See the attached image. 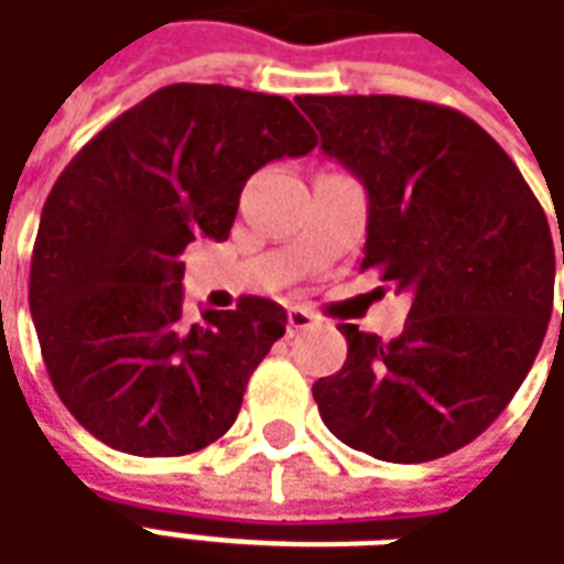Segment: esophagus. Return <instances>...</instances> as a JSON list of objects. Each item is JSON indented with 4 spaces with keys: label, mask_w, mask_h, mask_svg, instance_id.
<instances>
[{
    "label": "esophagus",
    "mask_w": 564,
    "mask_h": 564,
    "mask_svg": "<svg viewBox=\"0 0 564 564\" xmlns=\"http://www.w3.org/2000/svg\"><path fill=\"white\" fill-rule=\"evenodd\" d=\"M315 325V318L310 310H303V306H291L289 310V334H301V330H310Z\"/></svg>",
    "instance_id": "esophagus-1"
}]
</instances>
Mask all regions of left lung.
Here are the masks:
<instances>
[{"instance_id":"left-lung-1","label":"left lung","mask_w":564,"mask_h":564,"mask_svg":"<svg viewBox=\"0 0 564 564\" xmlns=\"http://www.w3.org/2000/svg\"><path fill=\"white\" fill-rule=\"evenodd\" d=\"M297 106L367 187L361 270L413 294L389 343L339 325L346 365L313 386L322 422L382 462L455 453L501 416L544 343L558 258L544 209L505 148L449 106L386 94Z\"/></svg>"}]
</instances>
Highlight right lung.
Returning a JSON list of instances; mask_svg holds the SVG:
<instances>
[{"label":"right lung","mask_w":564,"mask_h":564,"mask_svg":"<svg viewBox=\"0 0 564 564\" xmlns=\"http://www.w3.org/2000/svg\"><path fill=\"white\" fill-rule=\"evenodd\" d=\"M315 148L285 97L170 84L102 127L51 187L30 267L47 377L97 441L130 455H187L239 413L251 370L289 315L267 297L182 303V251L225 242L249 175Z\"/></svg>","instance_id":"add662e5"}]
</instances>
